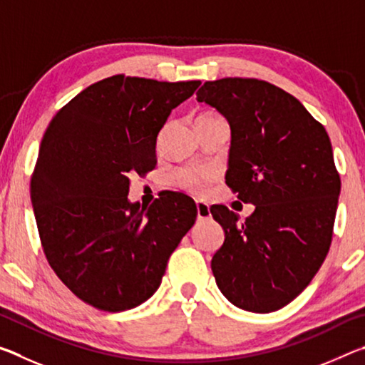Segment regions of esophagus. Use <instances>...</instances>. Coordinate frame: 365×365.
Segmentation results:
<instances>
[{
	"label": "esophagus",
	"mask_w": 365,
	"mask_h": 365,
	"mask_svg": "<svg viewBox=\"0 0 365 365\" xmlns=\"http://www.w3.org/2000/svg\"><path fill=\"white\" fill-rule=\"evenodd\" d=\"M196 215L197 219H209L211 217V211H209V206L202 201H196Z\"/></svg>",
	"instance_id": "1"
}]
</instances>
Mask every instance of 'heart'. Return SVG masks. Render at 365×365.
<instances>
[{"instance_id": "heart-1", "label": "heart", "mask_w": 365, "mask_h": 365, "mask_svg": "<svg viewBox=\"0 0 365 365\" xmlns=\"http://www.w3.org/2000/svg\"><path fill=\"white\" fill-rule=\"evenodd\" d=\"M214 119H220V117L212 113H205L196 117V120H214ZM215 178H217V174H215V170L212 169L182 168L172 175V182H174L178 188L188 191L191 195L201 196L207 193L209 187L214 183Z\"/></svg>"}]
</instances>
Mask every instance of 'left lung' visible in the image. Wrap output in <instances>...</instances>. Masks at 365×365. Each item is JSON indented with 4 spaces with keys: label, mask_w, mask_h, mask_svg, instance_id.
Returning a JSON list of instances; mask_svg holds the SVG:
<instances>
[{
    "label": "left lung",
    "mask_w": 365,
    "mask_h": 365,
    "mask_svg": "<svg viewBox=\"0 0 365 365\" xmlns=\"http://www.w3.org/2000/svg\"><path fill=\"white\" fill-rule=\"evenodd\" d=\"M196 100L230 125L225 182L255 205L245 222L225 206L211 214L225 232L211 269L240 309L272 312L304 289L330 250L341 182L329 133L287 91L264 80L206 82Z\"/></svg>",
    "instance_id": "1"
}]
</instances>
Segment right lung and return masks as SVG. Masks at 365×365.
Masks as SVG:
<instances>
[{"mask_svg": "<svg viewBox=\"0 0 365 365\" xmlns=\"http://www.w3.org/2000/svg\"><path fill=\"white\" fill-rule=\"evenodd\" d=\"M200 83L104 78L67 103L43 135L30 182L43 251L64 285L96 309L120 312L150 299L195 224L188 197L141 207L128 190L130 174L156 165L164 123Z\"/></svg>", "mask_w": 365, "mask_h": 365, "instance_id": "right-lung-1", "label": "right lung"}]
</instances>
